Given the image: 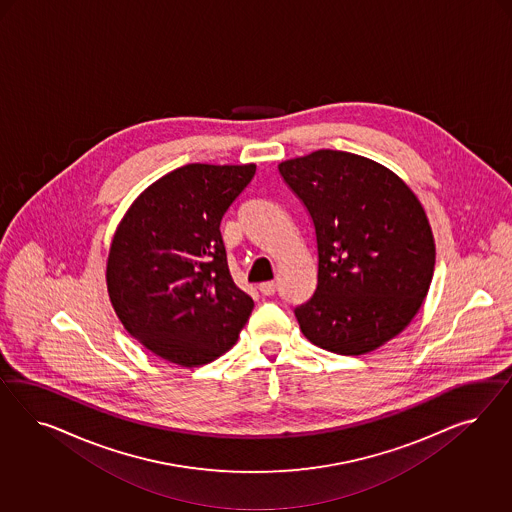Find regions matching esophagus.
Here are the masks:
<instances>
[{"label":"esophagus","instance_id":"1","mask_svg":"<svg viewBox=\"0 0 512 512\" xmlns=\"http://www.w3.org/2000/svg\"><path fill=\"white\" fill-rule=\"evenodd\" d=\"M259 291H261L264 296H272L278 291V285H276V281H264V283L259 285Z\"/></svg>","mask_w":512,"mask_h":512}]
</instances>
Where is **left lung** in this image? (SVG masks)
<instances>
[{
	"label": "left lung",
	"mask_w": 512,
	"mask_h": 512,
	"mask_svg": "<svg viewBox=\"0 0 512 512\" xmlns=\"http://www.w3.org/2000/svg\"><path fill=\"white\" fill-rule=\"evenodd\" d=\"M317 244V289L295 310L308 340L358 357L396 338L419 313L435 266L417 195L381 163L340 150L281 161Z\"/></svg>",
	"instance_id": "1"
}]
</instances>
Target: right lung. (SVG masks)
Listing matches in <instances>:
<instances>
[{
    "label": "right lung",
    "mask_w": 512,
    "mask_h": 512,
    "mask_svg": "<svg viewBox=\"0 0 512 512\" xmlns=\"http://www.w3.org/2000/svg\"><path fill=\"white\" fill-rule=\"evenodd\" d=\"M255 165L191 163L146 187L112 236L107 289L125 330L157 357L195 368L233 347L253 300L234 285L221 219Z\"/></svg>",
    "instance_id": "obj_1"
}]
</instances>
